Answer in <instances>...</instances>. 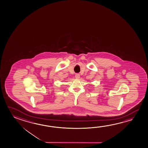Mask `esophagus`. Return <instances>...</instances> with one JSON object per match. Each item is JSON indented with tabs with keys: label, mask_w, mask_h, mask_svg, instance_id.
Wrapping results in <instances>:
<instances>
[{
	"label": "esophagus",
	"mask_w": 148,
	"mask_h": 148,
	"mask_svg": "<svg viewBox=\"0 0 148 148\" xmlns=\"http://www.w3.org/2000/svg\"><path fill=\"white\" fill-rule=\"evenodd\" d=\"M75 77L76 79H79L80 77V75L79 73H76L75 75Z\"/></svg>",
	"instance_id": "esophagus-1"
}]
</instances>
